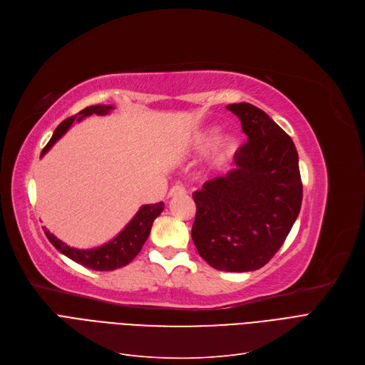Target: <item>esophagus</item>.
<instances>
[{"label": "esophagus", "mask_w": 365, "mask_h": 365, "mask_svg": "<svg viewBox=\"0 0 365 365\" xmlns=\"http://www.w3.org/2000/svg\"><path fill=\"white\" fill-rule=\"evenodd\" d=\"M185 188L182 185H173L170 190H169V197H177V196H182L185 195Z\"/></svg>", "instance_id": "esophagus-1"}]
</instances>
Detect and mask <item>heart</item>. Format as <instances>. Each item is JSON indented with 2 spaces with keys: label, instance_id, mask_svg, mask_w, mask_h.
I'll use <instances>...</instances> for the list:
<instances>
[{
  "label": "heart",
  "instance_id": "1",
  "mask_svg": "<svg viewBox=\"0 0 365 365\" xmlns=\"http://www.w3.org/2000/svg\"><path fill=\"white\" fill-rule=\"evenodd\" d=\"M217 126H203L187 136L182 144L184 154H199L207 148L206 162L211 168L220 169L227 165L239 148V138L233 132L219 133Z\"/></svg>",
  "mask_w": 365,
  "mask_h": 365
}]
</instances>
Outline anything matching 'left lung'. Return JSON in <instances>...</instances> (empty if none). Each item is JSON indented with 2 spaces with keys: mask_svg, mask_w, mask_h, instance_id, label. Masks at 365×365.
<instances>
[{
  "mask_svg": "<svg viewBox=\"0 0 365 365\" xmlns=\"http://www.w3.org/2000/svg\"><path fill=\"white\" fill-rule=\"evenodd\" d=\"M248 143L235 154L236 168L193 193L192 237L199 255L217 270L263 267L285 242L302 200L299 154L291 138L248 102L227 106Z\"/></svg>",
  "mask_w": 365,
  "mask_h": 365,
  "instance_id": "left-lung-1",
  "label": "left lung"
}]
</instances>
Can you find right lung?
<instances>
[{"mask_svg":"<svg viewBox=\"0 0 365 365\" xmlns=\"http://www.w3.org/2000/svg\"><path fill=\"white\" fill-rule=\"evenodd\" d=\"M113 110H114V106H91L88 108H84L83 111H80L78 115H73L63 120L53 132V136L50 138L48 144L44 147L41 158L68 132V129L73 126L76 120L81 121L83 118L91 117L93 114L107 115ZM163 210H165L163 202L154 203V205H143L140 207V211L135 214V217L128 222L126 227L115 237H113L110 242H107V244L96 248H91V250H78V248L69 247L65 244V242L58 239L53 233H50L46 227H44V233L50 240V244L63 255L71 258L73 262L92 270H101V272L115 270V269L128 266L132 259L140 254L147 237L150 236L153 221L162 214Z\"/></svg>","mask_w":365,"mask_h":365,"instance_id":"add662e5","label":"right lung"}]
</instances>
